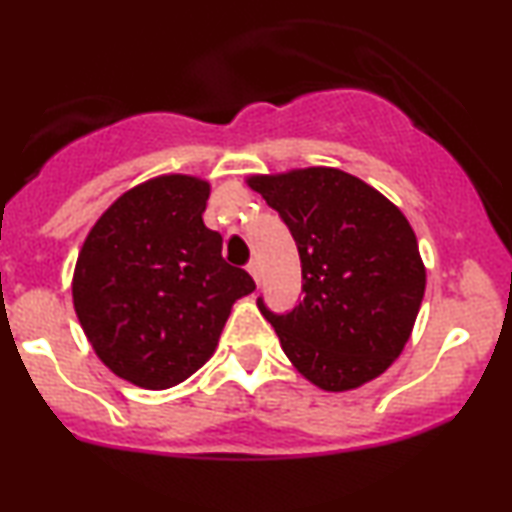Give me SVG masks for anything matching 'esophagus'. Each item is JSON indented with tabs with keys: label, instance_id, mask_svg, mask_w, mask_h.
Wrapping results in <instances>:
<instances>
[{
	"label": "esophagus",
	"instance_id": "obj_1",
	"mask_svg": "<svg viewBox=\"0 0 512 512\" xmlns=\"http://www.w3.org/2000/svg\"><path fill=\"white\" fill-rule=\"evenodd\" d=\"M247 270H249V275L254 277V282H256V284L261 282V270H258V263H256V261H251V263L247 265Z\"/></svg>",
	"mask_w": 512,
	"mask_h": 512
}]
</instances>
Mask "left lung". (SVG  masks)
<instances>
[{
  "mask_svg": "<svg viewBox=\"0 0 512 512\" xmlns=\"http://www.w3.org/2000/svg\"><path fill=\"white\" fill-rule=\"evenodd\" d=\"M249 186L291 230L303 298L289 312L258 310L307 380L347 391L398 359L424 298L426 270L401 209L352 174L307 167Z\"/></svg>",
  "mask_w": 512,
  "mask_h": 512,
  "instance_id": "left-lung-1",
  "label": "left lung"
}]
</instances>
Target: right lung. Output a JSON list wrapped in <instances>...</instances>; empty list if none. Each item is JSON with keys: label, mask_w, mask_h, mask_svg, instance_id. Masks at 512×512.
<instances>
[{"label": "right lung", "mask_w": 512, "mask_h": 512, "mask_svg": "<svg viewBox=\"0 0 512 512\" xmlns=\"http://www.w3.org/2000/svg\"><path fill=\"white\" fill-rule=\"evenodd\" d=\"M207 198V181L151 179L123 193L83 242L76 317L104 366L137 387H174L205 366L230 307L256 289L202 223Z\"/></svg>", "instance_id": "right-lung-1"}]
</instances>
